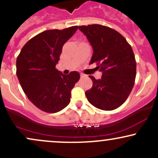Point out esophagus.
<instances>
[{
  "mask_svg": "<svg viewBox=\"0 0 158 158\" xmlns=\"http://www.w3.org/2000/svg\"><path fill=\"white\" fill-rule=\"evenodd\" d=\"M80 77H81V78H83V77H87V76L85 75V74H84V73H80Z\"/></svg>",
  "mask_w": 158,
  "mask_h": 158,
  "instance_id": "1",
  "label": "esophagus"
}]
</instances>
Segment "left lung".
I'll return each mask as SVG.
<instances>
[{"instance_id":"1","label":"left lung","mask_w":158,"mask_h":158,"mask_svg":"<svg viewBox=\"0 0 158 158\" xmlns=\"http://www.w3.org/2000/svg\"><path fill=\"white\" fill-rule=\"evenodd\" d=\"M93 48L90 64L97 63L102 77L93 81L85 92L90 104L99 109L111 110L125 102L136 77V61L131 45L118 32L100 24L79 26Z\"/></svg>"}]
</instances>
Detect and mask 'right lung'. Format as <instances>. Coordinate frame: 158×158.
<instances>
[{
    "mask_svg": "<svg viewBox=\"0 0 158 158\" xmlns=\"http://www.w3.org/2000/svg\"><path fill=\"white\" fill-rule=\"evenodd\" d=\"M78 26L46 30L29 40L16 60V74L21 88L38 108L56 113L70 102L71 90L80 79L78 72L64 75L56 68L63 45Z\"/></svg>",
    "mask_w": 158,
    "mask_h": 158,
    "instance_id": "obj_1",
    "label": "right lung"
}]
</instances>
